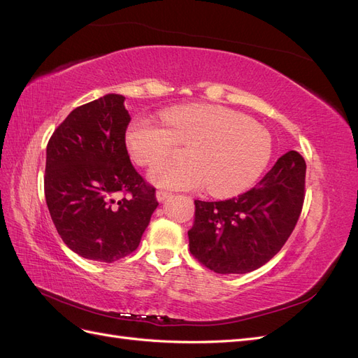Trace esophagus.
I'll list each match as a JSON object with an SVG mask.
<instances>
[{
    "instance_id": "1",
    "label": "esophagus",
    "mask_w": 358,
    "mask_h": 358,
    "mask_svg": "<svg viewBox=\"0 0 358 358\" xmlns=\"http://www.w3.org/2000/svg\"><path fill=\"white\" fill-rule=\"evenodd\" d=\"M170 196H171L170 191H166V189H158V191H157V199H158V201H164V200H167Z\"/></svg>"
}]
</instances>
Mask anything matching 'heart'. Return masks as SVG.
Here are the masks:
<instances>
[{
  "label": "heart",
  "mask_w": 358,
  "mask_h": 358,
  "mask_svg": "<svg viewBox=\"0 0 358 358\" xmlns=\"http://www.w3.org/2000/svg\"><path fill=\"white\" fill-rule=\"evenodd\" d=\"M140 116L127 129V149L136 164L154 167L187 145V157L150 173L157 185L192 189L208 185L213 196H236L262 175L272 155L264 127L224 106L187 104Z\"/></svg>",
  "instance_id": "heart-1"
}]
</instances>
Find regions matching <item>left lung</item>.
<instances>
[{"mask_svg": "<svg viewBox=\"0 0 358 358\" xmlns=\"http://www.w3.org/2000/svg\"><path fill=\"white\" fill-rule=\"evenodd\" d=\"M306 162L289 150L258 185L222 201L196 200L189 251L216 273H248L272 259L299 221Z\"/></svg>", "mask_w": 358, "mask_h": 358, "instance_id": "8db88e82", "label": "left lung"}]
</instances>
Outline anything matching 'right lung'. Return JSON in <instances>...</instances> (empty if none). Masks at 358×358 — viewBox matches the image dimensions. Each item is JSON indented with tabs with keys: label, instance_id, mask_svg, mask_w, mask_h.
<instances>
[{
	"label": "right lung",
	"instance_id": "obj_1",
	"mask_svg": "<svg viewBox=\"0 0 358 358\" xmlns=\"http://www.w3.org/2000/svg\"><path fill=\"white\" fill-rule=\"evenodd\" d=\"M125 96L107 94L64 119L49 138L45 196L61 239L86 259L133 254L158 206L129 161Z\"/></svg>",
	"mask_w": 358,
	"mask_h": 358
}]
</instances>
